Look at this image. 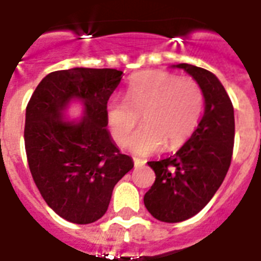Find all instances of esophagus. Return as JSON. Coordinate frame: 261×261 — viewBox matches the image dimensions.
Segmentation results:
<instances>
[{"mask_svg":"<svg viewBox=\"0 0 261 261\" xmlns=\"http://www.w3.org/2000/svg\"><path fill=\"white\" fill-rule=\"evenodd\" d=\"M145 163H146V161H143V160L134 159V165H135V168H141V167H143V165H145Z\"/></svg>","mask_w":261,"mask_h":261,"instance_id":"esophagus-1","label":"esophagus"}]
</instances>
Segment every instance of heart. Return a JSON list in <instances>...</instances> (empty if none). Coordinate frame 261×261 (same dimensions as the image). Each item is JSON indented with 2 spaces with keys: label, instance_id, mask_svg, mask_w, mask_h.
Listing matches in <instances>:
<instances>
[{
  "label": "heart",
  "instance_id": "heart-1",
  "mask_svg": "<svg viewBox=\"0 0 261 261\" xmlns=\"http://www.w3.org/2000/svg\"><path fill=\"white\" fill-rule=\"evenodd\" d=\"M204 111V92L190 77L161 70L142 71L127 85L126 98L114 96L107 102L106 115L111 134L119 145L130 139L139 124L145 126L131 139L135 154L149 155L177 149L194 135Z\"/></svg>",
  "mask_w": 261,
  "mask_h": 261
}]
</instances>
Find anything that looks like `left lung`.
Wrapping results in <instances>:
<instances>
[{"label":"left lung","instance_id":"left-lung-1","mask_svg":"<svg viewBox=\"0 0 261 261\" xmlns=\"http://www.w3.org/2000/svg\"><path fill=\"white\" fill-rule=\"evenodd\" d=\"M204 92V115L194 135L176 154L149 161L155 181L145 194L147 211L161 222H181L210 202L226 176L234 146V110L211 71L180 63Z\"/></svg>","mask_w":261,"mask_h":261}]
</instances>
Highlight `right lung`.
I'll list each match as a JSON object with an SVG mask.
<instances>
[{
    "label": "right lung",
    "instance_id": "1",
    "mask_svg": "<svg viewBox=\"0 0 261 261\" xmlns=\"http://www.w3.org/2000/svg\"><path fill=\"white\" fill-rule=\"evenodd\" d=\"M122 74L88 67L53 71L27 106L24 142L31 174L47 204L69 222L87 225L101 218L115 184L134 167L107 131V102ZM73 97L86 106L80 123L66 122L60 114Z\"/></svg>",
    "mask_w": 261,
    "mask_h": 261
}]
</instances>
